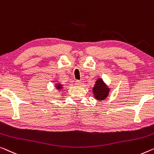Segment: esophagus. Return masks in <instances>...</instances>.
<instances>
[{
    "instance_id": "34e87169",
    "label": "esophagus",
    "mask_w": 154,
    "mask_h": 154,
    "mask_svg": "<svg viewBox=\"0 0 154 154\" xmlns=\"http://www.w3.org/2000/svg\"><path fill=\"white\" fill-rule=\"evenodd\" d=\"M75 84H76L77 86H80V85L82 84V82L79 81V80H77V81H75Z\"/></svg>"
}]
</instances>
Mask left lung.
Masks as SVG:
<instances>
[{"mask_svg": "<svg viewBox=\"0 0 154 154\" xmlns=\"http://www.w3.org/2000/svg\"><path fill=\"white\" fill-rule=\"evenodd\" d=\"M93 91L95 99L100 101L106 99L109 93V88L104 83L102 79L97 80Z\"/></svg>", "mask_w": 154, "mask_h": 154, "instance_id": "8db88e82", "label": "left lung"}]
</instances>
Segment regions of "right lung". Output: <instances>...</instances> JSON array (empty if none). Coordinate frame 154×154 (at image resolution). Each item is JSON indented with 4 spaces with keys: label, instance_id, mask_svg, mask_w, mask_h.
I'll return each mask as SVG.
<instances>
[{
    "label": "right lung",
    "instance_id": "right-lung-1",
    "mask_svg": "<svg viewBox=\"0 0 154 154\" xmlns=\"http://www.w3.org/2000/svg\"><path fill=\"white\" fill-rule=\"evenodd\" d=\"M61 86H61V84H57V86H56V87H57V88H58V89H59V88H62V87H61Z\"/></svg>",
    "mask_w": 154,
    "mask_h": 154
}]
</instances>
